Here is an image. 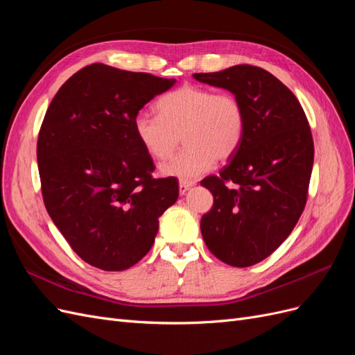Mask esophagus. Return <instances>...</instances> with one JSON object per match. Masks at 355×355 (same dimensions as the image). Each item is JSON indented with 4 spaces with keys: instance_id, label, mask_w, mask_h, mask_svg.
Segmentation results:
<instances>
[{
    "instance_id": "esophagus-1",
    "label": "esophagus",
    "mask_w": 355,
    "mask_h": 355,
    "mask_svg": "<svg viewBox=\"0 0 355 355\" xmlns=\"http://www.w3.org/2000/svg\"><path fill=\"white\" fill-rule=\"evenodd\" d=\"M196 185V182H185V180H180L179 182V192L180 196H185L187 192Z\"/></svg>"
}]
</instances>
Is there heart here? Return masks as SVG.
<instances>
[{"instance_id": "1", "label": "heart", "mask_w": 355, "mask_h": 355, "mask_svg": "<svg viewBox=\"0 0 355 355\" xmlns=\"http://www.w3.org/2000/svg\"><path fill=\"white\" fill-rule=\"evenodd\" d=\"M158 115L139 112L133 118L135 136L155 159H167L184 139L185 149L161 173L192 182L209 171L214 161H227L243 142L244 106L230 93H216L185 84L157 102Z\"/></svg>"}]
</instances>
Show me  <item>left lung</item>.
I'll list each match as a JSON object with an SVG mask.
<instances>
[{
  "label": "left lung",
  "instance_id": "left-lung-1",
  "mask_svg": "<svg viewBox=\"0 0 355 355\" xmlns=\"http://www.w3.org/2000/svg\"><path fill=\"white\" fill-rule=\"evenodd\" d=\"M194 78L231 92L244 106L239 151L219 176L201 180L213 194V207L200 227L219 261L252 266L280 247L304 211L314 163L313 135L296 96L262 68L235 65Z\"/></svg>",
  "mask_w": 355,
  "mask_h": 355
}]
</instances>
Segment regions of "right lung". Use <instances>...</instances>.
I'll list each match as a JSON object with an SVG mask.
<instances>
[{"label":"right lung","mask_w":355,"mask_h":355,"mask_svg":"<svg viewBox=\"0 0 355 355\" xmlns=\"http://www.w3.org/2000/svg\"><path fill=\"white\" fill-rule=\"evenodd\" d=\"M175 83L93 63L49 106L37 144L42 198L72 250L92 266L124 271L137 263L179 197L176 178H153V158L133 130L139 111Z\"/></svg>","instance_id":"add662e5"}]
</instances>
